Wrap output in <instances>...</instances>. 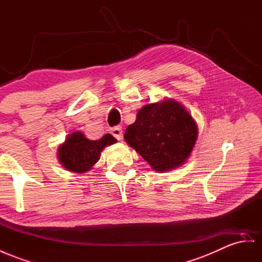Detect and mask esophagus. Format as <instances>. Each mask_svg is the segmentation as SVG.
<instances>
[{"mask_svg": "<svg viewBox=\"0 0 262 262\" xmlns=\"http://www.w3.org/2000/svg\"><path fill=\"white\" fill-rule=\"evenodd\" d=\"M111 134L118 140L123 139V130H122V127H120V126L113 127V128L111 129Z\"/></svg>", "mask_w": 262, "mask_h": 262, "instance_id": "esophagus-1", "label": "esophagus"}]
</instances>
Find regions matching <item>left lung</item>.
<instances>
[{
  "label": "left lung",
  "mask_w": 262,
  "mask_h": 262,
  "mask_svg": "<svg viewBox=\"0 0 262 262\" xmlns=\"http://www.w3.org/2000/svg\"><path fill=\"white\" fill-rule=\"evenodd\" d=\"M198 128L185 107L173 99L148 104L137 113L124 138L154 170L169 171L190 156Z\"/></svg>",
  "instance_id": "8db88e82"
}]
</instances>
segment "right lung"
Wrapping results in <instances>:
<instances>
[{"instance_id":"obj_1","label":"right lung","mask_w":262,"mask_h":262,"mask_svg":"<svg viewBox=\"0 0 262 262\" xmlns=\"http://www.w3.org/2000/svg\"><path fill=\"white\" fill-rule=\"evenodd\" d=\"M115 143L117 140L111 134H106L98 140H90L82 132H74L58 147L57 157L67 170L86 172L98 162L100 152L105 147Z\"/></svg>"}]
</instances>
